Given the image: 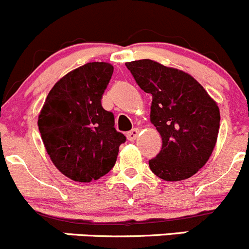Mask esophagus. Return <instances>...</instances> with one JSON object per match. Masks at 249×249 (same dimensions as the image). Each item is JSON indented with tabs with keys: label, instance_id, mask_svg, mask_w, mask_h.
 <instances>
[{
	"label": "esophagus",
	"instance_id": "34e87169",
	"mask_svg": "<svg viewBox=\"0 0 249 249\" xmlns=\"http://www.w3.org/2000/svg\"><path fill=\"white\" fill-rule=\"evenodd\" d=\"M138 135H139V128H133L130 132L127 133V139L129 140V142H133V140L137 139Z\"/></svg>",
	"mask_w": 249,
	"mask_h": 249
}]
</instances>
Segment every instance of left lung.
<instances>
[{
	"mask_svg": "<svg viewBox=\"0 0 249 249\" xmlns=\"http://www.w3.org/2000/svg\"><path fill=\"white\" fill-rule=\"evenodd\" d=\"M138 86L152 95L150 121L162 149L150 160L152 173L167 181L193 177L211 157L219 133L215 100L188 72L150 59L125 63Z\"/></svg>",
	"mask_w": 249,
	"mask_h": 249,
	"instance_id": "left-lung-1",
	"label": "left lung"
}]
</instances>
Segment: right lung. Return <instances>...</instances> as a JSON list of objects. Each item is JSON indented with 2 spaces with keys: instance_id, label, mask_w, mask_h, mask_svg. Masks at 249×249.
I'll return each mask as SVG.
<instances>
[{
  "instance_id": "right-lung-1",
  "label": "right lung",
  "mask_w": 249,
  "mask_h": 249,
  "mask_svg": "<svg viewBox=\"0 0 249 249\" xmlns=\"http://www.w3.org/2000/svg\"><path fill=\"white\" fill-rule=\"evenodd\" d=\"M114 72L104 61L87 63L53 86L38 115V129L47 154L71 180L90 183L109 173L125 142L115 129L112 112L102 97Z\"/></svg>"
}]
</instances>
